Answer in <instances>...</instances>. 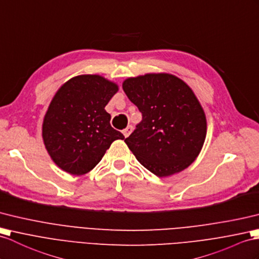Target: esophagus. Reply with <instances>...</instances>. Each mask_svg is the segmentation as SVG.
<instances>
[{"label": "esophagus", "instance_id": "esophagus-1", "mask_svg": "<svg viewBox=\"0 0 259 259\" xmlns=\"http://www.w3.org/2000/svg\"><path fill=\"white\" fill-rule=\"evenodd\" d=\"M132 132H133V126H132V125H128L127 127H126V128L123 131V135H124L125 137H128V136H130V134L132 133Z\"/></svg>", "mask_w": 259, "mask_h": 259}]
</instances>
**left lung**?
I'll return each instance as SVG.
<instances>
[{
    "instance_id": "obj_1",
    "label": "left lung",
    "mask_w": 259,
    "mask_h": 259,
    "mask_svg": "<svg viewBox=\"0 0 259 259\" xmlns=\"http://www.w3.org/2000/svg\"><path fill=\"white\" fill-rule=\"evenodd\" d=\"M143 119L125 143L137 160L158 177L188 168L206 136L205 113L192 89L170 73H146L123 82Z\"/></svg>"
}]
</instances>
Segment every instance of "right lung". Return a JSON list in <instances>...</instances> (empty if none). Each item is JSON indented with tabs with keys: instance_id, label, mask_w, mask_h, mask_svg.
Returning <instances> with one entry per match:
<instances>
[{
	"instance_id": "obj_1",
	"label": "right lung",
	"mask_w": 259,
	"mask_h": 259,
	"mask_svg": "<svg viewBox=\"0 0 259 259\" xmlns=\"http://www.w3.org/2000/svg\"><path fill=\"white\" fill-rule=\"evenodd\" d=\"M118 85L99 74H81L56 92L42 122V140L50 158L64 171L81 176L102 159L124 135L110 124L104 110Z\"/></svg>"
}]
</instances>
